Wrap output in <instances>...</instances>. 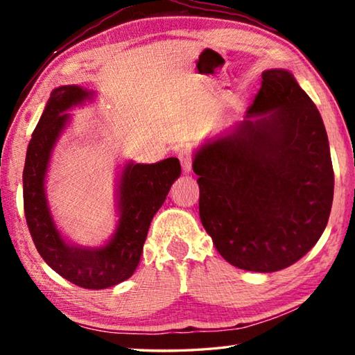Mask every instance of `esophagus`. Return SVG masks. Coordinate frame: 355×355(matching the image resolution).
I'll return each instance as SVG.
<instances>
[{"label":"esophagus","instance_id":"34e87169","mask_svg":"<svg viewBox=\"0 0 355 355\" xmlns=\"http://www.w3.org/2000/svg\"><path fill=\"white\" fill-rule=\"evenodd\" d=\"M180 163L183 166L184 173H189L192 171V152L189 148H183L178 152Z\"/></svg>","mask_w":355,"mask_h":355}]
</instances>
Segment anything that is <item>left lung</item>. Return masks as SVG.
I'll return each instance as SVG.
<instances>
[{
  "label": "left lung",
  "instance_id": "obj_1",
  "mask_svg": "<svg viewBox=\"0 0 355 355\" xmlns=\"http://www.w3.org/2000/svg\"><path fill=\"white\" fill-rule=\"evenodd\" d=\"M243 123L197 150L200 220L219 254L274 272L313 248L334 200L321 114L288 70L263 71Z\"/></svg>",
  "mask_w": 355,
  "mask_h": 355
}]
</instances>
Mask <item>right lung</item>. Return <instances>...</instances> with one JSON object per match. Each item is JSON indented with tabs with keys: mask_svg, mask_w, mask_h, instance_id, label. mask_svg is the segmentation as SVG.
Instances as JSON below:
<instances>
[{
	"mask_svg": "<svg viewBox=\"0 0 355 355\" xmlns=\"http://www.w3.org/2000/svg\"><path fill=\"white\" fill-rule=\"evenodd\" d=\"M92 95L80 86H61L51 92L28 146L23 207L35 249L48 266L78 286L103 290L130 279L136 271L150 222L182 173V166L177 158L155 164L128 163L119 182L120 219L110 243L95 249L65 243L48 208L45 175L53 147L69 122L65 111Z\"/></svg>",
	"mask_w": 355,
	"mask_h": 355,
	"instance_id": "1",
	"label": "right lung"
}]
</instances>
